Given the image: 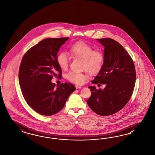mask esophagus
<instances>
[{
	"mask_svg": "<svg viewBox=\"0 0 155 155\" xmlns=\"http://www.w3.org/2000/svg\"><path fill=\"white\" fill-rule=\"evenodd\" d=\"M75 87H76V89H81V87L80 86V85H75Z\"/></svg>",
	"mask_w": 155,
	"mask_h": 155,
	"instance_id": "1",
	"label": "esophagus"
}]
</instances>
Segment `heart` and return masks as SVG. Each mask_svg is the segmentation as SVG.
I'll list each match as a JSON object with an SVG mask.
<instances>
[{"mask_svg":"<svg viewBox=\"0 0 155 155\" xmlns=\"http://www.w3.org/2000/svg\"><path fill=\"white\" fill-rule=\"evenodd\" d=\"M69 51L73 57L83 60V69H86L91 74L97 73L103 66V54L100 51L94 50L92 46L84 42L74 44ZM56 61L61 68L65 70L68 68L70 59L66 53L61 52L58 54ZM66 77L70 81L77 84H82L87 78L86 73L73 71L68 73Z\"/></svg>","mask_w":155,"mask_h":155,"instance_id":"heart-1","label":"heart"}]
</instances>
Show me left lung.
I'll return each mask as SVG.
<instances>
[{
  "mask_svg": "<svg viewBox=\"0 0 155 155\" xmlns=\"http://www.w3.org/2000/svg\"><path fill=\"white\" fill-rule=\"evenodd\" d=\"M104 47V62L93 84H105L103 89L90 86L87 100L91 109L101 116L112 115L122 109L133 94L136 79L134 62L124 47L112 38L96 39Z\"/></svg>",
  "mask_w": 155,
  "mask_h": 155,
  "instance_id": "left-lung-1",
  "label": "left lung"
}]
</instances>
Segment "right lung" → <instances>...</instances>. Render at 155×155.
Wrapping results in <instances>:
<instances>
[{"label": "right lung", "mask_w": 155, "mask_h": 155, "mask_svg": "<svg viewBox=\"0 0 155 155\" xmlns=\"http://www.w3.org/2000/svg\"><path fill=\"white\" fill-rule=\"evenodd\" d=\"M68 39H44L22 58L18 74L21 89L28 104L41 115L51 116L60 111L76 89L73 84L66 82L55 88V84L51 82L54 75L61 77L62 70L56 57L59 48Z\"/></svg>", "instance_id": "add662e5"}]
</instances>
